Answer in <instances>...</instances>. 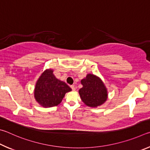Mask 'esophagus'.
Here are the masks:
<instances>
[{
  "label": "esophagus",
  "instance_id": "obj_1",
  "mask_svg": "<svg viewBox=\"0 0 150 150\" xmlns=\"http://www.w3.org/2000/svg\"><path fill=\"white\" fill-rule=\"evenodd\" d=\"M70 88H72V90L73 91H75V90H76V87H75V86H74V85H72V86H70Z\"/></svg>",
  "mask_w": 150,
  "mask_h": 150
}]
</instances>
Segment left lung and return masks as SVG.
<instances>
[{
    "instance_id": "8db88e82",
    "label": "left lung",
    "mask_w": 150,
    "mask_h": 150,
    "mask_svg": "<svg viewBox=\"0 0 150 150\" xmlns=\"http://www.w3.org/2000/svg\"><path fill=\"white\" fill-rule=\"evenodd\" d=\"M81 83L83 87L80 89L79 93L86 105L97 107L107 100V89L100 78L93 74H88Z\"/></svg>"
}]
</instances>
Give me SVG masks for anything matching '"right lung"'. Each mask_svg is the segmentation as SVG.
<instances>
[{
  "instance_id": "right-lung-1",
  "label": "right lung",
  "mask_w": 150,
  "mask_h": 150,
  "mask_svg": "<svg viewBox=\"0 0 150 150\" xmlns=\"http://www.w3.org/2000/svg\"><path fill=\"white\" fill-rule=\"evenodd\" d=\"M71 88L67 83L54 76L53 70H47L42 74L36 83L34 97L44 107L57 106Z\"/></svg>"
}]
</instances>
